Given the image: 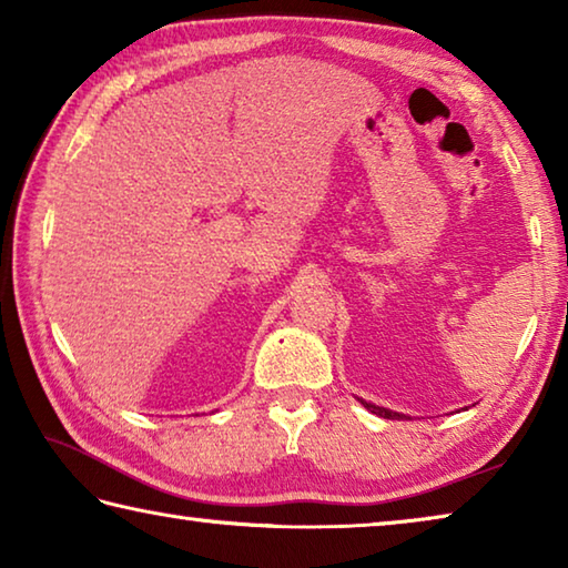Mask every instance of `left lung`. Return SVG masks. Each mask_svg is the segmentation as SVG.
<instances>
[{"mask_svg":"<svg viewBox=\"0 0 568 568\" xmlns=\"http://www.w3.org/2000/svg\"><path fill=\"white\" fill-rule=\"evenodd\" d=\"M365 408H368L371 413H376V416H381V418H406L403 416V413H396V410H390V408H381V406H376V403H368V400H363V398H358Z\"/></svg>","mask_w":568,"mask_h":568,"instance_id":"1","label":"left lung"}]
</instances>
